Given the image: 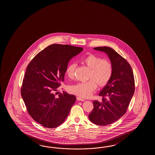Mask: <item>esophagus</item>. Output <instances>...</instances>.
I'll use <instances>...</instances> for the list:
<instances>
[{"label": "esophagus", "mask_w": 155, "mask_h": 155, "mask_svg": "<svg viewBox=\"0 0 155 155\" xmlns=\"http://www.w3.org/2000/svg\"><path fill=\"white\" fill-rule=\"evenodd\" d=\"M76 99H77V100L81 101H85L84 99H82V98H81V97H77Z\"/></svg>", "instance_id": "obj_1"}]
</instances>
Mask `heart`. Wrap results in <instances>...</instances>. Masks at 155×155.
Masks as SVG:
<instances>
[{"label": "heart", "mask_w": 155, "mask_h": 155, "mask_svg": "<svg viewBox=\"0 0 155 155\" xmlns=\"http://www.w3.org/2000/svg\"><path fill=\"white\" fill-rule=\"evenodd\" d=\"M82 63L90 69L86 82H78L70 86V93L82 98H87L95 91L97 85L104 86L109 82L113 73L112 64L106 59H101L94 54H89L82 59ZM76 63H70L66 67L65 74L70 79L74 78Z\"/></svg>", "instance_id": "heart-1"}]
</instances>
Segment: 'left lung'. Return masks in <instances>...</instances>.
<instances>
[{
  "mask_svg": "<svg viewBox=\"0 0 155 155\" xmlns=\"http://www.w3.org/2000/svg\"><path fill=\"white\" fill-rule=\"evenodd\" d=\"M94 49L107 54L113 66L112 77L99 93L102 101H93L94 108L90 120L99 126L109 125L124 115L135 92V79L131 67L114 50L107 46Z\"/></svg>",
  "mask_w": 155,
  "mask_h": 155,
  "instance_id": "obj_1",
  "label": "left lung"
}]
</instances>
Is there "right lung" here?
I'll return each instance as SVG.
<instances>
[{"mask_svg":"<svg viewBox=\"0 0 155 155\" xmlns=\"http://www.w3.org/2000/svg\"><path fill=\"white\" fill-rule=\"evenodd\" d=\"M82 50L53 44L38 53L27 66L21 97L30 116L45 127L53 129L63 124L76 101L75 96L66 92L57 96L54 93L64 80L70 60Z\"/></svg>","mask_w":155,"mask_h":155,"instance_id":"obj_1","label":"right lung"}]
</instances>
